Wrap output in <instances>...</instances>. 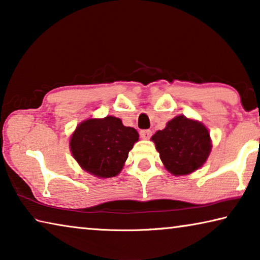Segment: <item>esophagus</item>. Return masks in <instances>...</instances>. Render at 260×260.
<instances>
[{"mask_svg": "<svg viewBox=\"0 0 260 260\" xmlns=\"http://www.w3.org/2000/svg\"><path fill=\"white\" fill-rule=\"evenodd\" d=\"M151 134H152V132H151L150 129H142V131L140 132V136H141V138H142V139H144V140L150 139Z\"/></svg>", "mask_w": 260, "mask_h": 260, "instance_id": "1", "label": "esophagus"}]
</instances>
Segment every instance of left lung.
Here are the masks:
<instances>
[{"mask_svg": "<svg viewBox=\"0 0 260 260\" xmlns=\"http://www.w3.org/2000/svg\"><path fill=\"white\" fill-rule=\"evenodd\" d=\"M160 159L174 175L199 170L211 151L210 133L202 122L184 116L173 118L162 131L152 135Z\"/></svg>", "mask_w": 260, "mask_h": 260, "instance_id": "1", "label": "left lung"}]
</instances>
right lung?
I'll list each match as a JSON object with an SVG mask.
<instances>
[{
  "mask_svg": "<svg viewBox=\"0 0 260 260\" xmlns=\"http://www.w3.org/2000/svg\"><path fill=\"white\" fill-rule=\"evenodd\" d=\"M139 140L133 127L122 125L119 118L88 119L77 127L70 141L72 155L88 173L112 178L120 172L128 152Z\"/></svg>",
  "mask_w": 260,
  "mask_h": 260,
  "instance_id": "add662e5",
  "label": "right lung"
}]
</instances>
